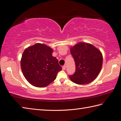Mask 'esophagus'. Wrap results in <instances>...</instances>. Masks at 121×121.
I'll use <instances>...</instances> for the list:
<instances>
[{
    "instance_id": "esophagus-1",
    "label": "esophagus",
    "mask_w": 121,
    "mask_h": 121,
    "mask_svg": "<svg viewBox=\"0 0 121 121\" xmlns=\"http://www.w3.org/2000/svg\"><path fill=\"white\" fill-rule=\"evenodd\" d=\"M65 67H66V66L65 65H63V67H62V70H65Z\"/></svg>"
}]
</instances>
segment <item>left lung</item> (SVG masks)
I'll list each match as a JSON object with an SVG mask.
<instances>
[{"mask_svg": "<svg viewBox=\"0 0 121 121\" xmlns=\"http://www.w3.org/2000/svg\"><path fill=\"white\" fill-rule=\"evenodd\" d=\"M75 63V73L69 78L74 83L84 85L94 81L100 73L103 63L101 52L93 45L80 42L70 48Z\"/></svg>", "mask_w": 121, "mask_h": 121, "instance_id": "obj_1", "label": "left lung"}]
</instances>
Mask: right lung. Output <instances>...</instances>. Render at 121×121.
I'll return each instance as SVG.
<instances>
[{
  "instance_id": "right-lung-1",
  "label": "right lung",
  "mask_w": 121,
  "mask_h": 121,
  "mask_svg": "<svg viewBox=\"0 0 121 121\" xmlns=\"http://www.w3.org/2000/svg\"><path fill=\"white\" fill-rule=\"evenodd\" d=\"M53 49L37 43L28 47L21 59V68L25 78L33 86L43 87L56 79L62 70L58 60L52 56Z\"/></svg>"
}]
</instances>
